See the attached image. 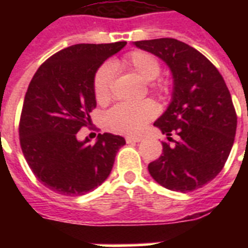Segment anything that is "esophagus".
I'll return each instance as SVG.
<instances>
[{
	"label": "esophagus",
	"instance_id": "esophagus-1",
	"mask_svg": "<svg viewBox=\"0 0 248 248\" xmlns=\"http://www.w3.org/2000/svg\"><path fill=\"white\" fill-rule=\"evenodd\" d=\"M141 138L140 136H126V143L132 144V143H139Z\"/></svg>",
	"mask_w": 248,
	"mask_h": 248
}]
</instances>
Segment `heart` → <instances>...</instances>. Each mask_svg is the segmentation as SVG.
I'll use <instances>...</instances> for the list:
<instances>
[{
  "label": "heart",
  "mask_w": 248,
  "mask_h": 248,
  "mask_svg": "<svg viewBox=\"0 0 248 248\" xmlns=\"http://www.w3.org/2000/svg\"><path fill=\"white\" fill-rule=\"evenodd\" d=\"M117 69H127L135 73L145 82H151L161 73V63L151 52L143 50H135L126 54L122 59L114 63ZM113 75L110 68L103 65L93 76V96L97 103L105 104L112 97ZM169 89L167 82L158 81L151 85V91L155 93H165ZM157 113V108L153 101L144 100L139 103H121L113 107L107 114V122L109 127L122 134L135 135L144 128V126L153 120Z\"/></svg>",
  "instance_id": "b5f03b06"
}]
</instances>
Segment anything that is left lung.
Listing matches in <instances>:
<instances>
[{
  "instance_id": "left-lung-1",
  "label": "left lung",
  "mask_w": 248,
  "mask_h": 248,
  "mask_svg": "<svg viewBox=\"0 0 248 248\" xmlns=\"http://www.w3.org/2000/svg\"><path fill=\"white\" fill-rule=\"evenodd\" d=\"M172 72V100L155 122L167 136L158 159L148 165L158 184L192 192L215 179L234 143L237 114L223 76L196 48L175 38L136 41ZM172 136H176L173 140Z\"/></svg>"
}]
</instances>
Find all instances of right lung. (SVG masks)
Returning a JSON list of instances; mask_svg holds the SVG:
<instances>
[{
	"instance_id": "1",
	"label": "right lung",
	"mask_w": 248,
	"mask_h": 248,
	"mask_svg": "<svg viewBox=\"0 0 248 248\" xmlns=\"http://www.w3.org/2000/svg\"><path fill=\"white\" fill-rule=\"evenodd\" d=\"M124 45H73L48 58L33 76L21 109L19 140L25 161L46 188L82 196L109 176L117 152L126 144L124 138L104 132L91 145L89 139L77 140V132L91 124L97 68Z\"/></svg>"
}]
</instances>
